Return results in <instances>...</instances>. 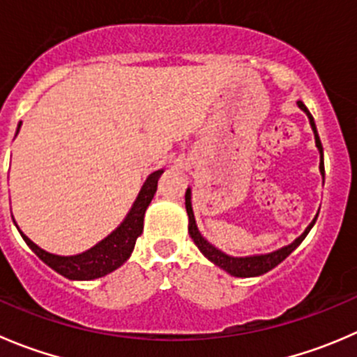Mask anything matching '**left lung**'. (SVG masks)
<instances>
[{
  "label": "left lung",
  "mask_w": 357,
  "mask_h": 357,
  "mask_svg": "<svg viewBox=\"0 0 357 357\" xmlns=\"http://www.w3.org/2000/svg\"><path fill=\"white\" fill-rule=\"evenodd\" d=\"M296 105H298V108L302 109L307 116H309L310 127H312L314 137H316V146L321 153L319 167H321V172H324L323 144H321L319 134H317V129H316V123H314L312 115H310V112L307 109V106L303 105L302 101H298ZM185 206H186V213H188V234H190V237L193 238V242H195L197 248L200 249V252H202V255L206 256L209 261H213L214 265H218L220 268H223V271L228 272L230 275H235V278H256V275H263V274H266L268 271H272V268H275V266H278L282 259L288 258V256L291 255V252L295 251L300 244H302V241L307 237V234L310 231V228H312L314 223H316V220H314L312 223L307 227V230L303 231V234L300 235L295 242H291L289 245H284V248L278 249V251H274V252H266V255H252V256H230V255H227V252L221 251V249L214 248L211 242H207L206 238L202 237V234L199 231V228H197L195 216H193V209H192V190L190 188L186 190V193H185Z\"/></svg>",
  "instance_id": "8db88e82"
}]
</instances>
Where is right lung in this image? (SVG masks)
Returning <instances> with one entry per match:
<instances>
[{
	"label": "right lung",
	"mask_w": 357,
	"mask_h": 357,
	"mask_svg": "<svg viewBox=\"0 0 357 357\" xmlns=\"http://www.w3.org/2000/svg\"><path fill=\"white\" fill-rule=\"evenodd\" d=\"M19 129L20 123L17 127V132H19ZM162 172H164V169L151 172L148 176L132 209L129 211L122 225L89 251L79 252V255L75 256L52 255V252L45 251L40 245L34 244L26 234L19 230L20 235L26 241V244L36 252L41 261L47 263L50 268H54L55 272H59L64 278L71 279V281H92V279L105 278L106 274L116 271L120 265H123L129 259V256L132 255L136 238L143 234L144 213H146L148 206H150L151 199L157 192V183Z\"/></svg>",
	"instance_id": "right-lung-1"
}]
</instances>
